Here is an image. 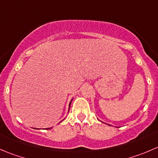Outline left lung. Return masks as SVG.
I'll use <instances>...</instances> for the list:
<instances>
[{"instance_id":"8db88e82","label":"left lung","mask_w":158,"mask_h":158,"mask_svg":"<svg viewBox=\"0 0 158 158\" xmlns=\"http://www.w3.org/2000/svg\"><path fill=\"white\" fill-rule=\"evenodd\" d=\"M106 124H107V123H106ZM108 125H110V124H108ZM110 126H111V125H110Z\"/></svg>"}]
</instances>
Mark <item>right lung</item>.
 Segmentation results:
<instances>
[{
  "label": "right lung",
  "mask_w": 158,
  "mask_h": 158,
  "mask_svg": "<svg viewBox=\"0 0 158 158\" xmlns=\"http://www.w3.org/2000/svg\"><path fill=\"white\" fill-rule=\"evenodd\" d=\"M72 101H73V99H72V100L70 101V102H69V108H70V105H71V102H72ZM52 127H50V128H47V130H49V129H51Z\"/></svg>",
  "instance_id": "right-lung-1"
}]
</instances>
